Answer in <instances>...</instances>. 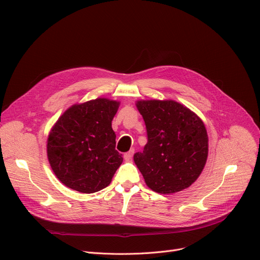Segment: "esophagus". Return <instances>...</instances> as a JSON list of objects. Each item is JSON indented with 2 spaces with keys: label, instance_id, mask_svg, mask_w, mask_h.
Here are the masks:
<instances>
[{
  "label": "esophagus",
  "instance_id": "obj_1",
  "mask_svg": "<svg viewBox=\"0 0 260 260\" xmlns=\"http://www.w3.org/2000/svg\"><path fill=\"white\" fill-rule=\"evenodd\" d=\"M134 153H135V150H134V149H131L128 152H126V153L124 154V158H125V160H126V161L132 160V157H133Z\"/></svg>",
  "mask_w": 260,
  "mask_h": 260
}]
</instances>
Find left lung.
<instances>
[{"instance_id": "left-lung-1", "label": "left lung", "mask_w": 260, "mask_h": 260, "mask_svg": "<svg viewBox=\"0 0 260 260\" xmlns=\"http://www.w3.org/2000/svg\"><path fill=\"white\" fill-rule=\"evenodd\" d=\"M148 142L134 161L147 186L162 194L190 187L202 173L208 154L205 125L174 100H139Z\"/></svg>"}]
</instances>
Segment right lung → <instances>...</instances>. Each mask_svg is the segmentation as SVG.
Listing matches in <instances>:
<instances>
[{"label":"right lung","instance_id":"1","mask_svg":"<svg viewBox=\"0 0 260 260\" xmlns=\"http://www.w3.org/2000/svg\"><path fill=\"white\" fill-rule=\"evenodd\" d=\"M119 106L107 98L89 100L73 105L55 123L47 138V157L64 186L94 193L111 182L123 162L111 126Z\"/></svg>","mask_w":260,"mask_h":260}]
</instances>
